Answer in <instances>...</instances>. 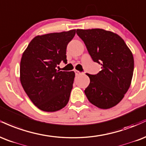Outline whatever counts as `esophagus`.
Segmentation results:
<instances>
[{
	"label": "esophagus",
	"instance_id": "1",
	"mask_svg": "<svg viewBox=\"0 0 146 146\" xmlns=\"http://www.w3.org/2000/svg\"><path fill=\"white\" fill-rule=\"evenodd\" d=\"M74 72L76 76H78V75H80V74H85V72H80L79 71H77V70H75Z\"/></svg>",
	"mask_w": 146,
	"mask_h": 146
}]
</instances>
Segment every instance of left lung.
Here are the masks:
<instances>
[{"label":"left lung","mask_w":146,"mask_h":146,"mask_svg":"<svg viewBox=\"0 0 146 146\" xmlns=\"http://www.w3.org/2000/svg\"><path fill=\"white\" fill-rule=\"evenodd\" d=\"M94 62L102 66L96 74L87 75L90 83L85 94L92 104L107 109L119 103L131 85L134 70L131 51L121 37L100 29H77Z\"/></svg>","instance_id":"obj_1"}]
</instances>
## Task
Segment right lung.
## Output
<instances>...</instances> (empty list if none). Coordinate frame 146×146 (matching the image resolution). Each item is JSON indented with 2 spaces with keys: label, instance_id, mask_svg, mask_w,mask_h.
I'll list each match as a JSON object with an SVG mask.
<instances>
[{
  "label": "right lung",
  "instance_id": "1",
  "mask_svg": "<svg viewBox=\"0 0 146 146\" xmlns=\"http://www.w3.org/2000/svg\"><path fill=\"white\" fill-rule=\"evenodd\" d=\"M76 30L36 36L20 61V82L29 98L40 110L54 112L69 101L75 74L56 68L66 64V48Z\"/></svg>",
  "mask_w": 146,
  "mask_h": 146
}]
</instances>
